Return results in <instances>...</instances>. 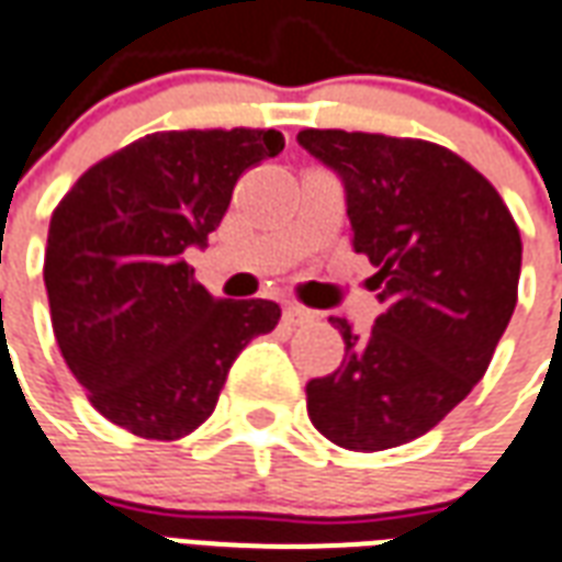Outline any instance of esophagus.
<instances>
[{"label":"esophagus","mask_w":562,"mask_h":562,"mask_svg":"<svg viewBox=\"0 0 562 562\" xmlns=\"http://www.w3.org/2000/svg\"><path fill=\"white\" fill-rule=\"evenodd\" d=\"M281 321L286 326H302V323L311 321V311L299 308V305H284V314H281Z\"/></svg>","instance_id":"obj_1"}]
</instances>
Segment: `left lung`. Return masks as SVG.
<instances>
[{"instance_id":"1","label":"left lung","mask_w":562,"mask_h":562,"mask_svg":"<svg viewBox=\"0 0 562 562\" xmlns=\"http://www.w3.org/2000/svg\"><path fill=\"white\" fill-rule=\"evenodd\" d=\"M299 146L341 176L356 254L383 314L344 338L338 371L311 380L308 416L341 449L380 452L428 434L470 395L509 326L521 233L476 167L446 146L305 128Z\"/></svg>"}]
</instances>
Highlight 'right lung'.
<instances>
[{"mask_svg":"<svg viewBox=\"0 0 562 562\" xmlns=\"http://www.w3.org/2000/svg\"><path fill=\"white\" fill-rule=\"evenodd\" d=\"M276 128L155 131L92 164L53 209L44 286L65 366L104 419L179 440L212 416L245 344L278 326L269 299H215L186 263L206 245Z\"/></svg>","mask_w":562,"mask_h":562,"instance_id":"add662e5","label":"right lung"}]
</instances>
